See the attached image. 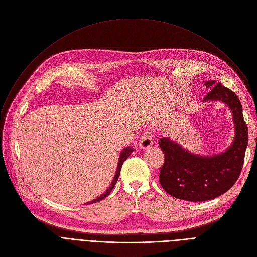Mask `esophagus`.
<instances>
[{"label": "esophagus", "mask_w": 257, "mask_h": 257, "mask_svg": "<svg viewBox=\"0 0 257 257\" xmlns=\"http://www.w3.org/2000/svg\"><path fill=\"white\" fill-rule=\"evenodd\" d=\"M153 145V137H152V133L150 130H146L141 137L139 146L141 149H148V148H150Z\"/></svg>", "instance_id": "obj_1"}]
</instances>
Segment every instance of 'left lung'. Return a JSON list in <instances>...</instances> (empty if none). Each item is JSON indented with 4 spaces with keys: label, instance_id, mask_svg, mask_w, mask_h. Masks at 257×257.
<instances>
[{
    "label": "left lung",
    "instance_id": "left-lung-1",
    "mask_svg": "<svg viewBox=\"0 0 257 257\" xmlns=\"http://www.w3.org/2000/svg\"><path fill=\"white\" fill-rule=\"evenodd\" d=\"M204 101H221L233 114L234 140L228 149L212 156H200L170 140L161 138L159 146L165 163L159 172L161 187L171 196L192 202L207 201L222 196L239 177L248 146V128L236 93L215 81H206Z\"/></svg>",
    "mask_w": 257,
    "mask_h": 257
}]
</instances>
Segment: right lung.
<instances>
[{
    "instance_id": "1",
    "label": "right lung",
    "mask_w": 257,
    "mask_h": 257,
    "mask_svg": "<svg viewBox=\"0 0 257 257\" xmlns=\"http://www.w3.org/2000/svg\"><path fill=\"white\" fill-rule=\"evenodd\" d=\"M133 152V148L132 147H126V148H124L123 149V151L120 152V155H119V158H118V164H117V169H116V172H115V175H114V177H113V180H112V182H111V184H110V186L108 187V190L102 195V196H100L99 198H97V199H94V200H92V201H90V202H87L86 204H92V203H96V202H99V201H101V200H103L104 198H106L108 195L110 194V192L113 190V187H114V185L116 184V182H117V180H118V177H119V173H120V169H121V166H123V164H124V161L130 156V154Z\"/></svg>"
}]
</instances>
